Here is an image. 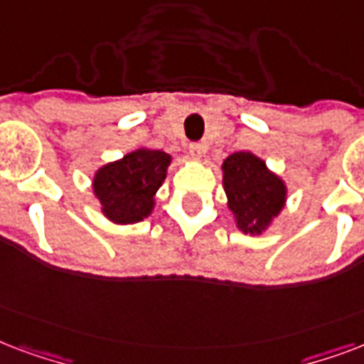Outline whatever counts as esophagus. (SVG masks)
<instances>
[{"label": "esophagus", "mask_w": 364, "mask_h": 364, "mask_svg": "<svg viewBox=\"0 0 364 364\" xmlns=\"http://www.w3.org/2000/svg\"><path fill=\"white\" fill-rule=\"evenodd\" d=\"M205 151H207V148H205V144H190V156L191 159H196V161H199V159H203V156H205Z\"/></svg>", "instance_id": "esophagus-1"}]
</instances>
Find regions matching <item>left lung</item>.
Wrapping results in <instances>:
<instances>
[{
    "label": "left lung",
    "instance_id": "1",
    "mask_svg": "<svg viewBox=\"0 0 364 364\" xmlns=\"http://www.w3.org/2000/svg\"><path fill=\"white\" fill-rule=\"evenodd\" d=\"M222 184L235 228L249 235H262L287 205L289 188L252 151H235L220 165Z\"/></svg>",
    "mask_w": 364,
    "mask_h": 364
}]
</instances>
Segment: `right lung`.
Instances as JSON below:
<instances>
[{"instance_id":"right-lung-1","label":"right lung","mask_w":364,"mask_h":364,"mask_svg":"<svg viewBox=\"0 0 364 364\" xmlns=\"http://www.w3.org/2000/svg\"><path fill=\"white\" fill-rule=\"evenodd\" d=\"M173 157L140 146L117 161L106 163L92 176V193L112 224H136L156 208V193L167 178Z\"/></svg>"}]
</instances>
